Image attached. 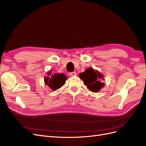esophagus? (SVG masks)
<instances>
[{
  "label": "esophagus",
  "mask_w": 146,
  "mask_h": 146,
  "mask_svg": "<svg viewBox=\"0 0 146 146\" xmlns=\"http://www.w3.org/2000/svg\"><path fill=\"white\" fill-rule=\"evenodd\" d=\"M76 75H77V74H76V72H70V73H69V76H71V77H72V76H76Z\"/></svg>",
  "instance_id": "obj_1"
}]
</instances>
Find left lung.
<instances>
[{"instance_id": "obj_1", "label": "left lung", "mask_w": 146, "mask_h": 146, "mask_svg": "<svg viewBox=\"0 0 146 146\" xmlns=\"http://www.w3.org/2000/svg\"><path fill=\"white\" fill-rule=\"evenodd\" d=\"M79 77L92 92L99 91L105 85L104 83L101 82V80H104L103 75L98 70H94L92 68H88L85 72L80 73Z\"/></svg>"}]
</instances>
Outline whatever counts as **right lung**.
Returning a JSON list of instances; mask_svg holds the SVG:
<instances>
[{"label":"right lung","instance_id":"add662e5","mask_svg":"<svg viewBox=\"0 0 146 146\" xmlns=\"http://www.w3.org/2000/svg\"><path fill=\"white\" fill-rule=\"evenodd\" d=\"M47 77H44L45 84L49 86L53 91H55L63 86L67 79L66 75L64 74H55L51 77H48L51 74V70L47 72Z\"/></svg>","mask_w":146,"mask_h":146}]
</instances>
